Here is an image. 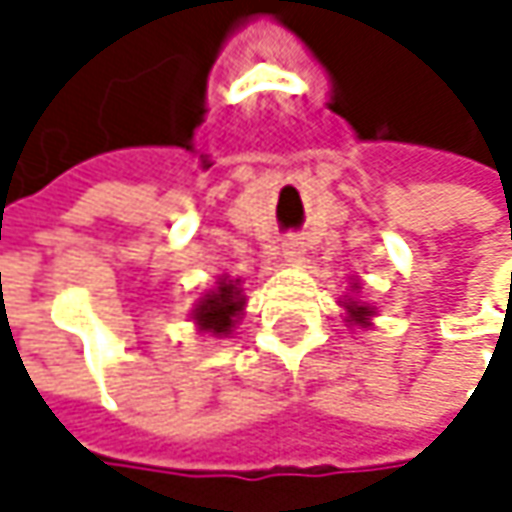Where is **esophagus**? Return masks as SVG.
<instances>
[{"label": "esophagus", "mask_w": 512, "mask_h": 512, "mask_svg": "<svg viewBox=\"0 0 512 512\" xmlns=\"http://www.w3.org/2000/svg\"><path fill=\"white\" fill-rule=\"evenodd\" d=\"M303 253H306V244L297 235H288L286 241H283V256H286L288 262H300Z\"/></svg>", "instance_id": "obj_1"}]
</instances>
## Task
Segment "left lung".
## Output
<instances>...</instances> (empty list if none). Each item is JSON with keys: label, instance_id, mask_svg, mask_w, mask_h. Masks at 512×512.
I'll use <instances>...</instances> for the list:
<instances>
[{"label": "left lung", "instance_id": "8db88e82", "mask_svg": "<svg viewBox=\"0 0 512 512\" xmlns=\"http://www.w3.org/2000/svg\"><path fill=\"white\" fill-rule=\"evenodd\" d=\"M348 309H351V318L356 321V324H368V315H371V312H368V306H356V303H353V306H348Z\"/></svg>", "mask_w": 512, "mask_h": 512}]
</instances>
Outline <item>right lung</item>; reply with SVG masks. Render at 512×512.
I'll list each match as a JSON object with an SVG mask.
<instances>
[{"label":"right lung","mask_w":512,"mask_h":512,"mask_svg":"<svg viewBox=\"0 0 512 512\" xmlns=\"http://www.w3.org/2000/svg\"><path fill=\"white\" fill-rule=\"evenodd\" d=\"M241 306H244V297L235 288V283H221L218 291H212V294H206L200 300V306L194 309V321L203 330L221 336V333H229V327H232L235 315L241 312Z\"/></svg>","instance_id":"obj_1"}]
</instances>
